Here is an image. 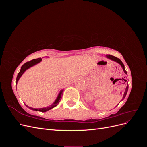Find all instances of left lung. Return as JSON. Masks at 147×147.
Instances as JSON below:
<instances>
[{
  "mask_svg": "<svg viewBox=\"0 0 147 147\" xmlns=\"http://www.w3.org/2000/svg\"><path fill=\"white\" fill-rule=\"evenodd\" d=\"M106 56H107V57H108V58H109L110 59L112 60V61H115V62H117V63H118V64H119L120 65H121V66L122 67V68H123V71H124V72L126 74H127V72L126 71L125 69H124V65L123 63H122V61H121V60H120L119 58H118V57H115V56H113L110 55H107ZM127 90H128V85L127 86V87H126V88L125 91H124V95H123V99H122L121 100H123L124 98H125V97H126V94H127Z\"/></svg>",
  "mask_w": 147,
  "mask_h": 147,
  "instance_id": "left-lung-1",
  "label": "left lung"
}]
</instances>
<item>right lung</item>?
<instances>
[{"label":"right lung","mask_w":147,"mask_h":147,"mask_svg":"<svg viewBox=\"0 0 147 147\" xmlns=\"http://www.w3.org/2000/svg\"><path fill=\"white\" fill-rule=\"evenodd\" d=\"M42 61V59L41 58H37V59H32L30 61H29V62H27V63H26L25 64H24L23 65H22V67H21V70L20 71V72L18 73V74L17 75V77H16V84L18 83V82L19 79L20 78V77H21V75H23L24 74V72H25V71L29 69L30 67H32L34 65H35V64H37L38 63H39L40 62ZM63 91L64 90H61L60 91V92L59 93L58 96H57V97L56 98V100L54 102V103H53L52 105H51L50 107H45V108H40V109H34V108H32L30 107H29L27 105H26V106L27 107H28L29 109L32 110H35V111H39V112H47V111L50 110L53 108H54L55 107L57 106V104H59V102H60L61 99V96L62 94H63Z\"/></svg>","instance_id":"right-lung-1"}]
</instances>
